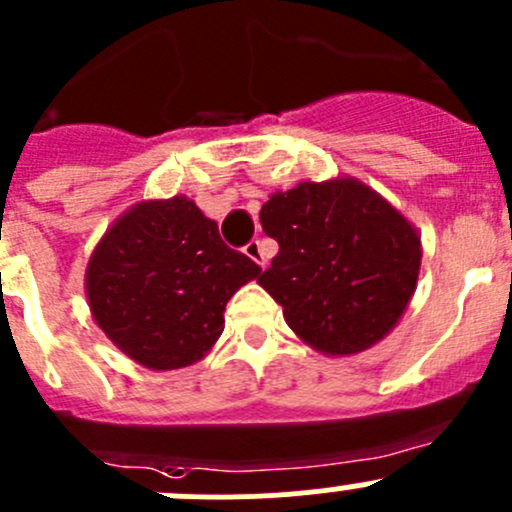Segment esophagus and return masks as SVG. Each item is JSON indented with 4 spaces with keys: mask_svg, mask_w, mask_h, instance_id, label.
Returning <instances> with one entry per match:
<instances>
[{
    "mask_svg": "<svg viewBox=\"0 0 512 512\" xmlns=\"http://www.w3.org/2000/svg\"><path fill=\"white\" fill-rule=\"evenodd\" d=\"M244 254L251 258V261H256L258 266H266V254H263V244L258 239L249 241V244L244 246Z\"/></svg>",
    "mask_w": 512,
    "mask_h": 512,
    "instance_id": "esophagus-1",
    "label": "esophagus"
}]
</instances>
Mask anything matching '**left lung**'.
<instances>
[{
    "mask_svg": "<svg viewBox=\"0 0 512 512\" xmlns=\"http://www.w3.org/2000/svg\"><path fill=\"white\" fill-rule=\"evenodd\" d=\"M278 254L258 283L301 341L353 356L381 341L406 311L421 271V236L363 181H301L258 214Z\"/></svg>",
    "mask_w": 512,
    "mask_h": 512,
    "instance_id": "8db88e82",
    "label": "left lung"
}]
</instances>
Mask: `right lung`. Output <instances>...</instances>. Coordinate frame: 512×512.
Here are the masks:
<instances>
[{
  "mask_svg": "<svg viewBox=\"0 0 512 512\" xmlns=\"http://www.w3.org/2000/svg\"><path fill=\"white\" fill-rule=\"evenodd\" d=\"M261 273L186 196L141 201L111 224L86 266L96 326L151 371L191 366L224 333L229 298Z\"/></svg>",
  "mask_w": 512,
  "mask_h": 512,
  "instance_id": "1",
  "label": "right lung"
}]
</instances>
